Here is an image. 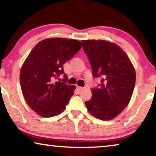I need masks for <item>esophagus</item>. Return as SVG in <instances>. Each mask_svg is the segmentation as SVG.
<instances>
[{"mask_svg": "<svg viewBox=\"0 0 156 156\" xmlns=\"http://www.w3.org/2000/svg\"><path fill=\"white\" fill-rule=\"evenodd\" d=\"M78 89L79 91H82L83 89H84V87H79L78 86Z\"/></svg>", "mask_w": 156, "mask_h": 156, "instance_id": "1", "label": "esophagus"}]
</instances>
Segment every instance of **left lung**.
Instances as JSON below:
<instances>
[{
  "instance_id": "obj_1",
  "label": "left lung",
  "mask_w": 156,
  "mask_h": 156,
  "mask_svg": "<svg viewBox=\"0 0 156 156\" xmlns=\"http://www.w3.org/2000/svg\"><path fill=\"white\" fill-rule=\"evenodd\" d=\"M94 78H101L99 87L91 89L85 102L89 112L98 119L109 120L127 106L136 83V72L127 55L117 44L102 40L82 41Z\"/></svg>"
}]
</instances>
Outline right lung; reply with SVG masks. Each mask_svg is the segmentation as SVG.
Masks as SVG:
<instances>
[{
    "instance_id": "add662e5",
    "label": "right lung",
    "mask_w": 156,
    "mask_h": 156,
    "mask_svg": "<svg viewBox=\"0 0 156 156\" xmlns=\"http://www.w3.org/2000/svg\"><path fill=\"white\" fill-rule=\"evenodd\" d=\"M80 41L47 38L36 44L21 67L20 83L29 106L39 115L50 118L61 113L73 95L75 86L66 84L63 64L81 49ZM61 74L64 78L56 81Z\"/></svg>"
}]
</instances>
